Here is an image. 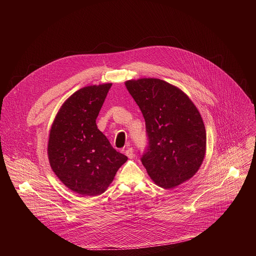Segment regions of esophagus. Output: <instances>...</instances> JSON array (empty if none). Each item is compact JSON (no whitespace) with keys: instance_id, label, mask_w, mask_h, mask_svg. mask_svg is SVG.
<instances>
[{"instance_id":"esophagus-1","label":"esophagus","mask_w":256,"mask_h":256,"mask_svg":"<svg viewBox=\"0 0 256 256\" xmlns=\"http://www.w3.org/2000/svg\"><path fill=\"white\" fill-rule=\"evenodd\" d=\"M126 155L130 158V159H132L134 158V151H132V148H128L126 150Z\"/></svg>"}]
</instances>
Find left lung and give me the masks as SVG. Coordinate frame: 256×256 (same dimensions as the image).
Wrapping results in <instances>:
<instances>
[{
  "instance_id": "left-lung-1",
  "label": "left lung",
  "mask_w": 256,
  "mask_h": 256,
  "mask_svg": "<svg viewBox=\"0 0 256 256\" xmlns=\"http://www.w3.org/2000/svg\"><path fill=\"white\" fill-rule=\"evenodd\" d=\"M146 122L148 146L140 161L155 184L170 190L190 179L206 155L198 108L177 87L154 78L126 82Z\"/></svg>"
}]
</instances>
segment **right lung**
<instances>
[{
    "mask_svg": "<svg viewBox=\"0 0 256 256\" xmlns=\"http://www.w3.org/2000/svg\"><path fill=\"white\" fill-rule=\"evenodd\" d=\"M112 85L87 86L76 91L62 105L50 128V167L68 188L81 196L103 194L128 160L112 148L96 124Z\"/></svg>",
    "mask_w": 256,
    "mask_h": 256,
    "instance_id": "obj_1",
    "label": "right lung"
}]
</instances>
